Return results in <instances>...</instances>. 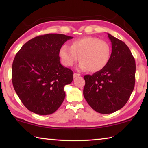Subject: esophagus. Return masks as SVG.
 Segmentation results:
<instances>
[{
  "label": "esophagus",
  "instance_id": "esophagus-1",
  "mask_svg": "<svg viewBox=\"0 0 148 148\" xmlns=\"http://www.w3.org/2000/svg\"><path fill=\"white\" fill-rule=\"evenodd\" d=\"M73 76H74V78H76V77H79L80 76V74L78 73H74Z\"/></svg>",
  "mask_w": 148,
  "mask_h": 148
}]
</instances>
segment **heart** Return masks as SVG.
Listing matches in <instances>:
<instances>
[{
    "label": "heart",
    "mask_w": 148,
    "mask_h": 148,
    "mask_svg": "<svg viewBox=\"0 0 148 148\" xmlns=\"http://www.w3.org/2000/svg\"><path fill=\"white\" fill-rule=\"evenodd\" d=\"M62 64L71 67L78 59L79 68L97 72L104 69L110 61L111 47L109 44L96 37L84 36L71 42V47L63 45L59 51Z\"/></svg>",
    "instance_id": "1"
}]
</instances>
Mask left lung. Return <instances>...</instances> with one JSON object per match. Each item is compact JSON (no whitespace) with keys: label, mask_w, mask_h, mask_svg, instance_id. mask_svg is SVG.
<instances>
[{"label":"left lung","mask_w":148,"mask_h":148,"mask_svg":"<svg viewBox=\"0 0 148 148\" xmlns=\"http://www.w3.org/2000/svg\"><path fill=\"white\" fill-rule=\"evenodd\" d=\"M112 42L110 61L104 69L86 75L84 96L89 105L100 114L113 113L128 101L135 84L136 64L128 46L108 34Z\"/></svg>","instance_id":"left-lung-1"}]
</instances>
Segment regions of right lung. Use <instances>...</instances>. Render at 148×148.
<instances>
[{"mask_svg": "<svg viewBox=\"0 0 148 148\" xmlns=\"http://www.w3.org/2000/svg\"><path fill=\"white\" fill-rule=\"evenodd\" d=\"M72 38L62 34L40 35L26 42L15 56L12 84L22 103L31 112L51 114L63 102L64 87L73 80V72L61 65L59 51Z\"/></svg>", "mask_w": 148, "mask_h": 148, "instance_id": "add662e5", "label": "right lung"}]
</instances>
